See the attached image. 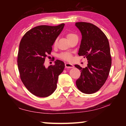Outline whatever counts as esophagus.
Segmentation results:
<instances>
[{"label": "esophagus", "instance_id": "obj_1", "mask_svg": "<svg viewBox=\"0 0 126 126\" xmlns=\"http://www.w3.org/2000/svg\"><path fill=\"white\" fill-rule=\"evenodd\" d=\"M65 66L66 68H73L74 67V66L72 64L69 63H65Z\"/></svg>", "mask_w": 126, "mask_h": 126}]
</instances>
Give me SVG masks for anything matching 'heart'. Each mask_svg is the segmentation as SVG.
I'll return each mask as SVG.
<instances>
[{
	"mask_svg": "<svg viewBox=\"0 0 126 126\" xmlns=\"http://www.w3.org/2000/svg\"><path fill=\"white\" fill-rule=\"evenodd\" d=\"M77 36L76 34L73 33H68L67 34H66V38H67L68 41L71 39V38H73V37ZM57 44V39H56L54 43H53V45H55ZM59 58H60L61 59H62L63 60L65 61H70L72 59V55L69 52H62L60 53V55H58Z\"/></svg>",
	"mask_w": 126,
	"mask_h": 126,
	"instance_id": "1",
	"label": "heart"
}]
</instances>
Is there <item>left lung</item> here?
<instances>
[{
    "instance_id": "8db88e82",
    "label": "left lung",
    "mask_w": 126,
    "mask_h": 126,
    "mask_svg": "<svg viewBox=\"0 0 126 126\" xmlns=\"http://www.w3.org/2000/svg\"><path fill=\"white\" fill-rule=\"evenodd\" d=\"M75 25L82 36L78 54L88 61L85 68L75 65L81 71L76 84L81 92L90 94L97 92L108 78L111 65L110 47L105 34L95 25L77 22Z\"/></svg>"
}]
</instances>
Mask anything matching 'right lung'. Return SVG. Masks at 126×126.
Listing matches in <instances>:
<instances>
[{"mask_svg": "<svg viewBox=\"0 0 126 126\" xmlns=\"http://www.w3.org/2000/svg\"><path fill=\"white\" fill-rule=\"evenodd\" d=\"M64 25L37 26L26 32L21 39L17 57L20 77L27 89L36 96L51 95L57 87L58 76L64 69V63L58 60L48 68L44 65Z\"/></svg>", "mask_w": 126, "mask_h": 126, "instance_id": "add662e5", "label": "right lung"}]
</instances>
